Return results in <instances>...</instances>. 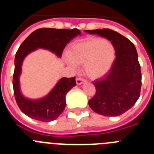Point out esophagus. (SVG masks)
I'll return each mask as SVG.
<instances>
[{
    "mask_svg": "<svg viewBox=\"0 0 154 154\" xmlns=\"http://www.w3.org/2000/svg\"><path fill=\"white\" fill-rule=\"evenodd\" d=\"M85 82V80L84 79L80 78V77H79V78L76 79V84H77V85H81V84L84 83Z\"/></svg>",
    "mask_w": 154,
    "mask_h": 154,
    "instance_id": "obj_1",
    "label": "esophagus"
}]
</instances>
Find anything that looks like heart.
<instances>
[{
	"label": "heart",
	"instance_id": "1",
	"mask_svg": "<svg viewBox=\"0 0 154 154\" xmlns=\"http://www.w3.org/2000/svg\"><path fill=\"white\" fill-rule=\"evenodd\" d=\"M67 62L72 67L84 65L85 72L92 79L100 78L113 64L116 51L111 42L100 38H89L75 42L68 51Z\"/></svg>",
	"mask_w": 154,
	"mask_h": 154
}]
</instances>
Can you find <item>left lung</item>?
I'll return each instance as SVG.
<instances>
[{"instance_id":"obj_1","label":"left lung","mask_w":154,"mask_h":154,"mask_svg":"<svg viewBox=\"0 0 154 154\" xmlns=\"http://www.w3.org/2000/svg\"><path fill=\"white\" fill-rule=\"evenodd\" d=\"M85 31L107 38L116 51L115 60L106 75L93 82L96 94L89 101V106L105 116L122 115L140 95L142 75L137 49L126 37L109 28Z\"/></svg>"}]
</instances>
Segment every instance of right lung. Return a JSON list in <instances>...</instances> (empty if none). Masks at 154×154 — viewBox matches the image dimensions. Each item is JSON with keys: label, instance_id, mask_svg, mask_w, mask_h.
<instances>
[{"label": "right lung", "instance_id": "add662e5", "mask_svg": "<svg viewBox=\"0 0 154 154\" xmlns=\"http://www.w3.org/2000/svg\"><path fill=\"white\" fill-rule=\"evenodd\" d=\"M80 34L81 32L77 28L72 30L39 28L33 31L19 47L14 58V94L21 112L31 119L42 122H50L57 119L66 106V94L76 85V82L75 76L72 78H62L45 97L37 100L27 99L21 94L19 84V76L21 73V65L24 58L37 48L49 50L60 58L66 45Z\"/></svg>", "mask_w": 154, "mask_h": 154}]
</instances>
